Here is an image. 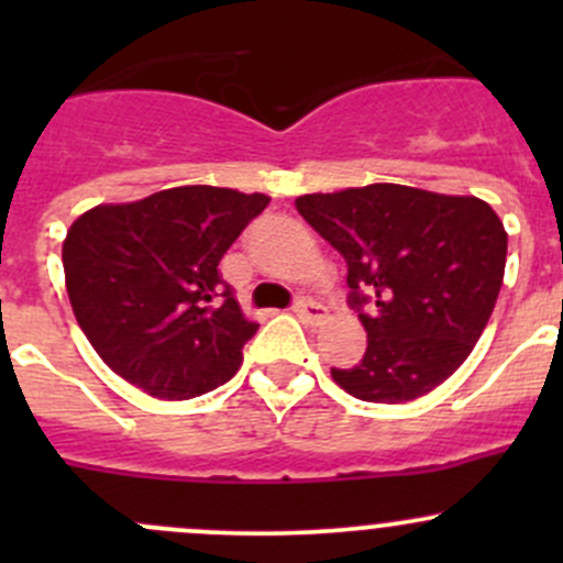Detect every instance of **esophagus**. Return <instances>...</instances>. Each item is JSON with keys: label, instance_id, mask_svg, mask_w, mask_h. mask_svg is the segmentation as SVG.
<instances>
[{"label": "esophagus", "instance_id": "obj_1", "mask_svg": "<svg viewBox=\"0 0 563 563\" xmlns=\"http://www.w3.org/2000/svg\"><path fill=\"white\" fill-rule=\"evenodd\" d=\"M294 313L302 318L305 323H318L323 316H327V308H323L321 302H316V299H308V297H297L294 299Z\"/></svg>", "mask_w": 563, "mask_h": 563}]
</instances>
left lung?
Wrapping results in <instances>:
<instances>
[{
    "label": "left lung",
    "mask_w": 563,
    "mask_h": 563,
    "mask_svg": "<svg viewBox=\"0 0 563 563\" xmlns=\"http://www.w3.org/2000/svg\"><path fill=\"white\" fill-rule=\"evenodd\" d=\"M297 209L349 266V305L367 332L354 367H332L349 395L406 402L452 376L485 332L507 264L490 203L406 185L299 196Z\"/></svg>",
    "instance_id": "obj_1"
}]
</instances>
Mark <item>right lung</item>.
Returning a JSON list of instances; mask_svg holds the SVG:
<instances>
[{
  "label": "right lung",
  "instance_id": "obj_1",
  "mask_svg": "<svg viewBox=\"0 0 563 563\" xmlns=\"http://www.w3.org/2000/svg\"><path fill=\"white\" fill-rule=\"evenodd\" d=\"M269 198L187 185L84 212L62 245L67 297L100 360L163 400L229 382L258 323L220 258Z\"/></svg>",
  "mask_w": 563,
  "mask_h": 563
}]
</instances>
